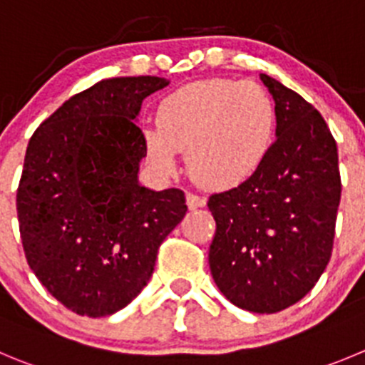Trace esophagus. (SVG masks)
<instances>
[{
    "instance_id": "1",
    "label": "esophagus",
    "mask_w": 365,
    "mask_h": 365,
    "mask_svg": "<svg viewBox=\"0 0 365 365\" xmlns=\"http://www.w3.org/2000/svg\"><path fill=\"white\" fill-rule=\"evenodd\" d=\"M186 204H188L190 210H197V207L206 206V197H200L197 193H188L186 195Z\"/></svg>"
}]
</instances>
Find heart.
Returning a JSON list of instances; mask_svg holds the SVG:
<instances>
[{
  "instance_id": "1",
  "label": "heart",
  "mask_w": 365,
  "mask_h": 365,
  "mask_svg": "<svg viewBox=\"0 0 365 365\" xmlns=\"http://www.w3.org/2000/svg\"><path fill=\"white\" fill-rule=\"evenodd\" d=\"M272 96L256 82L210 78L168 93L158 125L141 128L145 155L158 173L179 172L186 150L190 173L207 188H237L265 165L276 140Z\"/></svg>"
}]
</instances>
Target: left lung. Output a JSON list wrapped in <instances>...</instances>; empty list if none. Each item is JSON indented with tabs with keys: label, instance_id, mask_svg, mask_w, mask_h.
Returning a JSON list of instances; mask_svg holds the SVG:
<instances>
[{
	"label": "left lung",
	"instance_id": "8db88e82",
	"mask_svg": "<svg viewBox=\"0 0 365 365\" xmlns=\"http://www.w3.org/2000/svg\"><path fill=\"white\" fill-rule=\"evenodd\" d=\"M277 127L252 179L207 200L217 222L210 269L235 307L276 314L303 299L329 262L341 202L336 143L312 103L262 73Z\"/></svg>",
	"mask_w": 365,
	"mask_h": 365
}]
</instances>
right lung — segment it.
<instances>
[{"mask_svg": "<svg viewBox=\"0 0 365 365\" xmlns=\"http://www.w3.org/2000/svg\"><path fill=\"white\" fill-rule=\"evenodd\" d=\"M168 84L159 76L98 82L62 103L26 148L17 188L24 256L48 292L78 315L127 307L188 210L179 188L155 192L138 179L141 103Z\"/></svg>", "mask_w": 365, "mask_h": 365, "instance_id": "add662e5", "label": "right lung"}]
</instances>
